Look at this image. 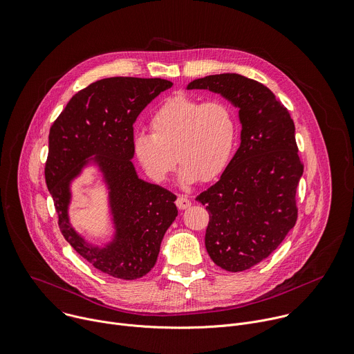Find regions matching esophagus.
Returning <instances> with one entry per match:
<instances>
[{
    "mask_svg": "<svg viewBox=\"0 0 354 354\" xmlns=\"http://www.w3.org/2000/svg\"><path fill=\"white\" fill-rule=\"evenodd\" d=\"M176 203L178 206V209H181V210H184V209L191 206V201H189V198L187 195H178Z\"/></svg>",
    "mask_w": 354,
    "mask_h": 354,
    "instance_id": "esophagus-1",
    "label": "esophagus"
}]
</instances>
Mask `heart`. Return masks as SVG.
<instances>
[{
	"label": "heart",
	"instance_id": "heart-1",
	"mask_svg": "<svg viewBox=\"0 0 354 354\" xmlns=\"http://www.w3.org/2000/svg\"><path fill=\"white\" fill-rule=\"evenodd\" d=\"M149 125L152 133L135 135L133 153L156 183L169 178L176 157L181 162L178 180L183 185H191L201 177L215 178L225 170L234 151L236 118L222 102L202 103L178 93L160 104Z\"/></svg>",
	"mask_w": 354,
	"mask_h": 354
}]
</instances>
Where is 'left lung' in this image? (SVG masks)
<instances>
[{
  "instance_id": "1",
  "label": "left lung",
  "mask_w": 354,
  "mask_h": 354,
  "mask_svg": "<svg viewBox=\"0 0 354 354\" xmlns=\"http://www.w3.org/2000/svg\"><path fill=\"white\" fill-rule=\"evenodd\" d=\"M187 89L218 93L239 109L240 148L196 201L209 212V257L225 270L243 272L268 258L296 225L303 165L295 122L265 85L240 74L194 80Z\"/></svg>"
}]
</instances>
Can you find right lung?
<instances>
[{"label": "right lung", "instance_id": "1", "mask_svg": "<svg viewBox=\"0 0 354 354\" xmlns=\"http://www.w3.org/2000/svg\"><path fill=\"white\" fill-rule=\"evenodd\" d=\"M173 84L160 78L114 77L96 81L73 96L48 135L46 184L64 239L82 258L110 276L132 280L156 263L165 233L176 221L177 196L139 178L133 159V122ZM96 168L106 187L113 234L96 245L68 219L72 183Z\"/></svg>", "mask_w": 354, "mask_h": 354}]
</instances>
